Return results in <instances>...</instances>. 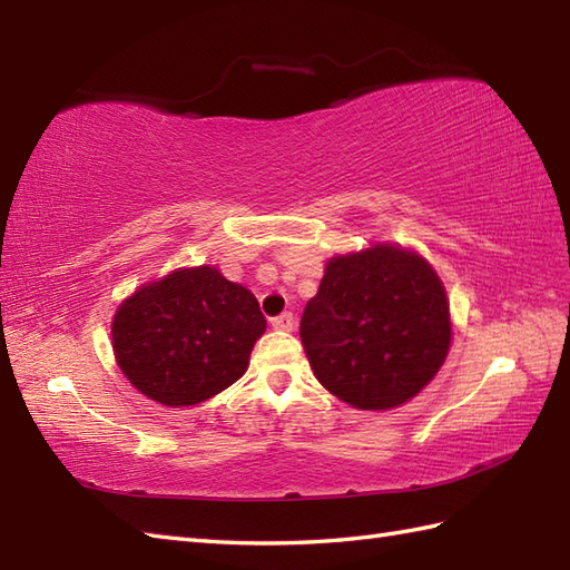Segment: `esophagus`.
<instances>
[{
	"instance_id": "esophagus-1",
	"label": "esophagus",
	"mask_w": 570,
	"mask_h": 570,
	"mask_svg": "<svg viewBox=\"0 0 570 570\" xmlns=\"http://www.w3.org/2000/svg\"><path fill=\"white\" fill-rule=\"evenodd\" d=\"M272 325L276 331H294V325H296V321H294V313H282V316H276V318H272Z\"/></svg>"
}]
</instances>
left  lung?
<instances>
[{
    "instance_id": "8db88e82",
    "label": "left lung",
    "mask_w": 570,
    "mask_h": 570,
    "mask_svg": "<svg viewBox=\"0 0 570 570\" xmlns=\"http://www.w3.org/2000/svg\"><path fill=\"white\" fill-rule=\"evenodd\" d=\"M316 380L341 402L386 411L414 399L451 347V306L433 266L399 245L337 254L301 318Z\"/></svg>"
}]
</instances>
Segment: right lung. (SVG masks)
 <instances>
[{
	"label": "right lung",
	"instance_id": "obj_1",
	"mask_svg": "<svg viewBox=\"0 0 570 570\" xmlns=\"http://www.w3.org/2000/svg\"><path fill=\"white\" fill-rule=\"evenodd\" d=\"M266 331L257 298L215 266H190L144 284L119 304L112 347L119 370L164 406L220 394L249 365Z\"/></svg>",
	"mask_w": 570,
	"mask_h": 570
}]
</instances>
